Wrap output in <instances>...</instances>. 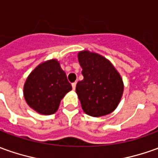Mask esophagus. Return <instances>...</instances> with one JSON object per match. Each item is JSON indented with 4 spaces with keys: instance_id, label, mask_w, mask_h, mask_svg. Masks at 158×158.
I'll return each instance as SVG.
<instances>
[{
    "instance_id": "esophagus-1",
    "label": "esophagus",
    "mask_w": 158,
    "mask_h": 158,
    "mask_svg": "<svg viewBox=\"0 0 158 158\" xmlns=\"http://www.w3.org/2000/svg\"><path fill=\"white\" fill-rule=\"evenodd\" d=\"M76 86H77V82H73V83H72V89H73V90L76 89Z\"/></svg>"
}]
</instances>
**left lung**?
Instances as JSON below:
<instances>
[{
    "label": "left lung",
    "instance_id": "1",
    "mask_svg": "<svg viewBox=\"0 0 158 158\" xmlns=\"http://www.w3.org/2000/svg\"><path fill=\"white\" fill-rule=\"evenodd\" d=\"M83 80L77 82L76 92L84 113L93 117L111 114L122 97L124 84L119 73L109 60L94 52L78 53Z\"/></svg>",
    "mask_w": 158,
    "mask_h": 158
}]
</instances>
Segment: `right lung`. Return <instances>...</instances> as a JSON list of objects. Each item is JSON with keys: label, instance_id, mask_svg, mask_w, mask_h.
<instances>
[{"label": "right lung", "instance_id": "add662e5", "mask_svg": "<svg viewBox=\"0 0 158 158\" xmlns=\"http://www.w3.org/2000/svg\"><path fill=\"white\" fill-rule=\"evenodd\" d=\"M72 89L66 74L56 59L38 65L24 85V97L37 113L50 115L56 113L61 100Z\"/></svg>", "mask_w": 158, "mask_h": 158}]
</instances>
